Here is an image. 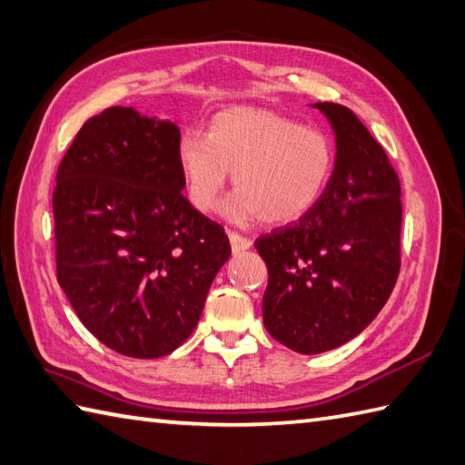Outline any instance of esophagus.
Here are the masks:
<instances>
[{"label": "esophagus", "mask_w": 465, "mask_h": 465, "mask_svg": "<svg viewBox=\"0 0 465 465\" xmlns=\"http://www.w3.org/2000/svg\"><path fill=\"white\" fill-rule=\"evenodd\" d=\"M229 241H231V249L232 252H241V251H246L251 249V239H246V236L239 234V232H229Z\"/></svg>", "instance_id": "obj_1"}]
</instances>
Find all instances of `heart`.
<instances>
[{
    "label": "heart",
    "instance_id": "b5f03b06",
    "mask_svg": "<svg viewBox=\"0 0 465 465\" xmlns=\"http://www.w3.org/2000/svg\"><path fill=\"white\" fill-rule=\"evenodd\" d=\"M333 158L325 132L251 106L219 112L206 136L184 132L176 146L188 201L196 211H213L232 173L236 193L224 201L223 214L234 223L259 216L271 226L295 223L319 203Z\"/></svg>",
    "mask_w": 465,
    "mask_h": 465
}]
</instances>
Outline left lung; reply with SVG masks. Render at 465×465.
<instances>
[{"mask_svg": "<svg viewBox=\"0 0 465 465\" xmlns=\"http://www.w3.org/2000/svg\"><path fill=\"white\" fill-rule=\"evenodd\" d=\"M312 108L335 132L333 174L299 223L254 242L269 269L264 327L305 355L361 333L390 299L401 262V188L385 150L349 108Z\"/></svg>", "mask_w": 465, "mask_h": 465, "instance_id": "1", "label": "left lung"}]
</instances>
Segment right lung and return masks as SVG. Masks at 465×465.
<instances>
[{
  "label": "right lung",
  "mask_w": 465,
  "mask_h": 465,
  "mask_svg": "<svg viewBox=\"0 0 465 465\" xmlns=\"http://www.w3.org/2000/svg\"><path fill=\"white\" fill-rule=\"evenodd\" d=\"M178 140L173 122L114 106L80 128L55 174L58 282L84 327L126 357L183 345L231 257L223 226L183 194Z\"/></svg>",
  "instance_id": "1"
}]
</instances>
